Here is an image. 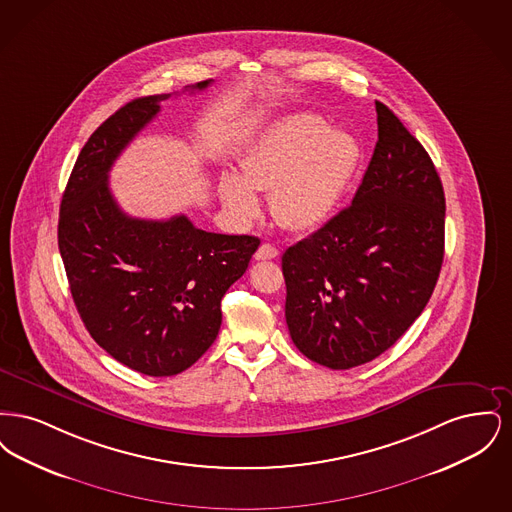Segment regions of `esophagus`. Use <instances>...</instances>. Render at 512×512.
I'll return each mask as SVG.
<instances>
[{
    "label": "esophagus",
    "instance_id": "1",
    "mask_svg": "<svg viewBox=\"0 0 512 512\" xmlns=\"http://www.w3.org/2000/svg\"><path fill=\"white\" fill-rule=\"evenodd\" d=\"M278 257V249L274 245L263 244L255 251V261H270Z\"/></svg>",
    "mask_w": 512,
    "mask_h": 512
}]
</instances>
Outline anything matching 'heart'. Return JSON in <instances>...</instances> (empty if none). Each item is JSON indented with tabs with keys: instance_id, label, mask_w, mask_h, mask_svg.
<instances>
[{
	"instance_id": "heart-1",
	"label": "heart",
	"mask_w": 512,
	"mask_h": 512,
	"mask_svg": "<svg viewBox=\"0 0 512 512\" xmlns=\"http://www.w3.org/2000/svg\"><path fill=\"white\" fill-rule=\"evenodd\" d=\"M361 163L357 140L315 115L276 122L240 161V176L224 174L219 195L238 222L259 215L257 195L270 194V213L290 232H313L334 215Z\"/></svg>"
}]
</instances>
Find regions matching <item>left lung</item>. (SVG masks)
<instances>
[{
  "mask_svg": "<svg viewBox=\"0 0 512 512\" xmlns=\"http://www.w3.org/2000/svg\"><path fill=\"white\" fill-rule=\"evenodd\" d=\"M378 142L351 205L282 255L295 347L334 370L365 365L413 324L438 282L445 195L422 144L376 101Z\"/></svg>",
  "mask_w": 512,
  "mask_h": 512,
  "instance_id": "8db88e82",
  "label": "left lung"
}]
</instances>
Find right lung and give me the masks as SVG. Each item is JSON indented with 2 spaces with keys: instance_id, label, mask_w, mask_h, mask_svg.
Listing matches in <instances>:
<instances>
[{
  "instance_id": "1",
  "label": "right lung",
  "mask_w": 512,
  "mask_h": 512,
  "mask_svg": "<svg viewBox=\"0 0 512 512\" xmlns=\"http://www.w3.org/2000/svg\"><path fill=\"white\" fill-rule=\"evenodd\" d=\"M169 98L132 99L90 136L67 182L57 228L86 330L113 359L146 376L180 374L213 345L220 301L261 244L255 236L205 232L184 215L134 219L115 201L113 163Z\"/></svg>"
}]
</instances>
